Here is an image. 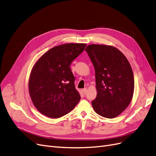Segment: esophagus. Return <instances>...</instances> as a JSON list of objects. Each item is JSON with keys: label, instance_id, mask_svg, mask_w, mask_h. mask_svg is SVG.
Wrapping results in <instances>:
<instances>
[{"label": "esophagus", "instance_id": "34e87169", "mask_svg": "<svg viewBox=\"0 0 156 156\" xmlns=\"http://www.w3.org/2000/svg\"><path fill=\"white\" fill-rule=\"evenodd\" d=\"M87 88H84V89H82V93H83L84 94H85L86 93H87Z\"/></svg>", "mask_w": 156, "mask_h": 156}]
</instances>
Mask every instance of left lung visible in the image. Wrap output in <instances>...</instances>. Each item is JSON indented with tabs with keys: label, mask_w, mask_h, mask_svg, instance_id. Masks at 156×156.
Listing matches in <instances>:
<instances>
[{
	"label": "left lung",
	"mask_w": 156,
	"mask_h": 156,
	"mask_svg": "<svg viewBox=\"0 0 156 156\" xmlns=\"http://www.w3.org/2000/svg\"><path fill=\"white\" fill-rule=\"evenodd\" d=\"M95 69L96 98L94 111L107 118L118 116L131 102L134 74L126 56L112 45L90 44L85 49Z\"/></svg>",
	"instance_id": "obj_1"
}]
</instances>
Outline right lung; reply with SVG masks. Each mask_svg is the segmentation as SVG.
Here are the masks:
<instances>
[{
	"instance_id": "add662e5",
	"label": "right lung",
	"mask_w": 156,
	"mask_h": 156,
	"mask_svg": "<svg viewBox=\"0 0 156 156\" xmlns=\"http://www.w3.org/2000/svg\"><path fill=\"white\" fill-rule=\"evenodd\" d=\"M86 45L68 43L55 46L34 63L28 88L33 105L40 113L58 118L77 105L81 97L75 88V77L70 65Z\"/></svg>"
}]
</instances>
